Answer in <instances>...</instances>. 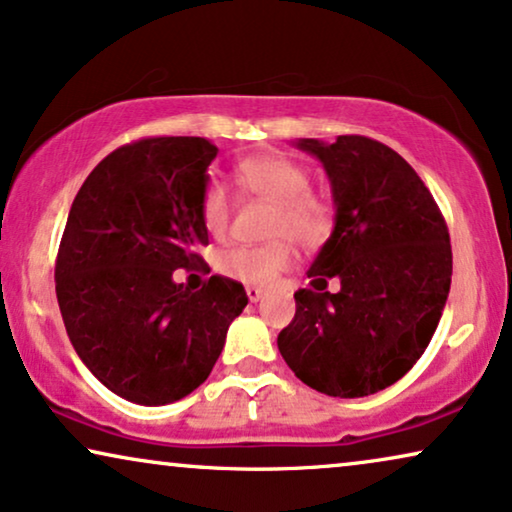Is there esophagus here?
<instances>
[{
    "mask_svg": "<svg viewBox=\"0 0 512 512\" xmlns=\"http://www.w3.org/2000/svg\"><path fill=\"white\" fill-rule=\"evenodd\" d=\"M263 289L261 286H247V298L251 300V303H258V300L263 298Z\"/></svg>",
    "mask_w": 512,
    "mask_h": 512,
    "instance_id": "34e87169",
    "label": "esophagus"
}]
</instances>
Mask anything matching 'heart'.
Instances as JSON below:
<instances>
[{"mask_svg": "<svg viewBox=\"0 0 512 512\" xmlns=\"http://www.w3.org/2000/svg\"><path fill=\"white\" fill-rule=\"evenodd\" d=\"M235 184L244 195H254L275 205L270 237L279 240L263 247H233L219 256V270L244 284H268L296 261L290 240L305 249H317L333 233V205L324 195L312 193V174L296 158L284 153H261L235 165ZM200 216L207 233L223 237L230 228V198L226 186L212 177L200 200Z\"/></svg>", "mask_w": 512, "mask_h": 512, "instance_id": "obj_1", "label": "heart"}]
</instances>
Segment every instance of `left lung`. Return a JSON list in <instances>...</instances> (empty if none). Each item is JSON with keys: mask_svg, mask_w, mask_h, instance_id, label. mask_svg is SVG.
<instances>
[{"mask_svg": "<svg viewBox=\"0 0 512 512\" xmlns=\"http://www.w3.org/2000/svg\"><path fill=\"white\" fill-rule=\"evenodd\" d=\"M331 181L335 226L298 289L296 317L277 335L307 387L361 398L401 380L436 333L452 282L440 209L394 149L361 135L298 139ZM331 278L338 292L325 289Z\"/></svg>", "mask_w": 512, "mask_h": 512, "instance_id": "obj_1", "label": "left lung"}]
</instances>
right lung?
<instances>
[{"instance_id": "add662e5", "label": "right lung", "mask_w": 512, "mask_h": 512, "mask_svg": "<svg viewBox=\"0 0 512 512\" xmlns=\"http://www.w3.org/2000/svg\"><path fill=\"white\" fill-rule=\"evenodd\" d=\"M219 149L205 137H146L111 151L76 193L55 263L67 335L109 391L137 405L191 394L247 307L240 282H174L209 244L200 200Z\"/></svg>"}]
</instances>
